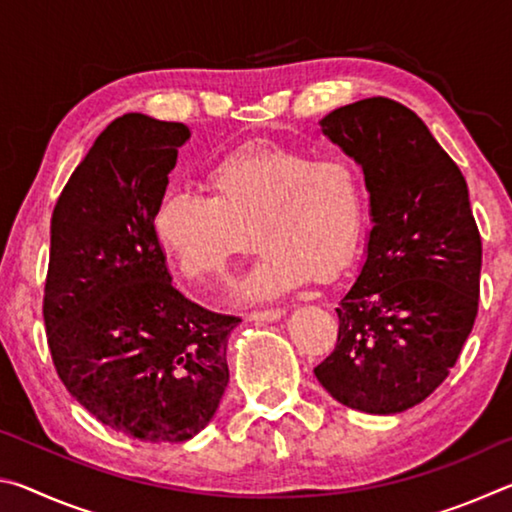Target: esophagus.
Listing matches in <instances>:
<instances>
[{
  "label": "esophagus",
  "mask_w": 512,
  "mask_h": 512,
  "mask_svg": "<svg viewBox=\"0 0 512 512\" xmlns=\"http://www.w3.org/2000/svg\"><path fill=\"white\" fill-rule=\"evenodd\" d=\"M284 316V309H264V311H250L248 320H255V323H273V320H280Z\"/></svg>",
  "instance_id": "1"
}]
</instances>
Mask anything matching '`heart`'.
<instances>
[{"label": "heart", "instance_id": "obj_1", "mask_svg": "<svg viewBox=\"0 0 512 512\" xmlns=\"http://www.w3.org/2000/svg\"><path fill=\"white\" fill-rule=\"evenodd\" d=\"M207 187L210 194L167 192L153 216L155 237L187 280H223L257 239L262 253L241 298L268 300L302 287L311 273L339 275L357 248L363 183L348 155L246 144L214 164Z\"/></svg>", "mask_w": 512, "mask_h": 512}]
</instances>
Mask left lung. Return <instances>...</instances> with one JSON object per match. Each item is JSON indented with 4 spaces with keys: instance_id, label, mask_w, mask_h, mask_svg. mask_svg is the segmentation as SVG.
I'll list each match as a JSON object with an SVG mask.
<instances>
[{
    "instance_id": "left-lung-1",
    "label": "left lung",
    "mask_w": 512,
    "mask_h": 512,
    "mask_svg": "<svg viewBox=\"0 0 512 512\" xmlns=\"http://www.w3.org/2000/svg\"><path fill=\"white\" fill-rule=\"evenodd\" d=\"M320 131L361 167L372 228L336 307V348L314 375L350 409L402 413L443 384L474 327L481 237L470 192L424 121L393 99L336 108Z\"/></svg>"
}]
</instances>
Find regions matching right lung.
Here are the masks:
<instances>
[{
    "mask_svg": "<svg viewBox=\"0 0 512 512\" xmlns=\"http://www.w3.org/2000/svg\"><path fill=\"white\" fill-rule=\"evenodd\" d=\"M189 128L142 112L94 140L51 216L45 325L60 381L94 418L144 443H183L228 386L241 318L187 300L153 216Z\"/></svg>",
    "mask_w": 512,
    "mask_h": 512,
    "instance_id": "add662e5",
    "label": "right lung"
}]
</instances>
